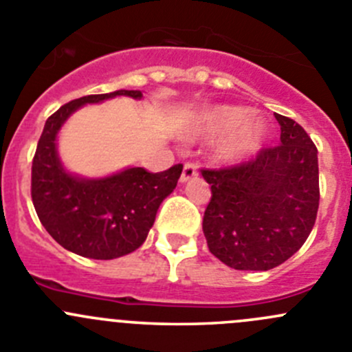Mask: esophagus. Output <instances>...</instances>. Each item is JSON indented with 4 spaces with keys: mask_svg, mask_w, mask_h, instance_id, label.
I'll list each match as a JSON object with an SVG mask.
<instances>
[{
    "mask_svg": "<svg viewBox=\"0 0 352 352\" xmlns=\"http://www.w3.org/2000/svg\"><path fill=\"white\" fill-rule=\"evenodd\" d=\"M196 175H197L196 165H194V163H186V165H184V170H182V175H180V182L182 184L189 182V180L194 179Z\"/></svg>",
    "mask_w": 352,
    "mask_h": 352,
    "instance_id": "34e87169",
    "label": "esophagus"
}]
</instances>
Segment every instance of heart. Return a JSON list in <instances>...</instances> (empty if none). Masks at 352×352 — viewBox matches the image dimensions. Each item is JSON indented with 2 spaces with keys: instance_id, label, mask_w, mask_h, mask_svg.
<instances>
[{
  "instance_id": "obj_1",
  "label": "heart",
  "mask_w": 352,
  "mask_h": 352,
  "mask_svg": "<svg viewBox=\"0 0 352 352\" xmlns=\"http://www.w3.org/2000/svg\"><path fill=\"white\" fill-rule=\"evenodd\" d=\"M221 135L213 148L220 163H239L259 151L267 141L268 125L261 117H251V110L235 104H214L197 111L187 120L184 138L204 139Z\"/></svg>"
}]
</instances>
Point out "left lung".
I'll return each instance as SVG.
<instances>
[{"mask_svg": "<svg viewBox=\"0 0 352 352\" xmlns=\"http://www.w3.org/2000/svg\"><path fill=\"white\" fill-rule=\"evenodd\" d=\"M280 144L232 168L201 170L211 184L203 218L208 248L235 270L267 272L308 239L320 203L318 151L305 129L275 113Z\"/></svg>", "mask_w": 352, "mask_h": 352, "instance_id": "8db88e82", "label": "left lung"}]
</instances>
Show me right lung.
<instances>
[{"label":"right lung","instance_id":"obj_1","mask_svg":"<svg viewBox=\"0 0 352 352\" xmlns=\"http://www.w3.org/2000/svg\"><path fill=\"white\" fill-rule=\"evenodd\" d=\"M117 96L141 100V91L91 94L63 104L46 120L32 162V203L47 234L84 258L115 259L141 248L160 204L173 192L182 165L160 173L141 166L98 179L68 172L58 156V132L84 104Z\"/></svg>","mask_w":352,"mask_h":352}]
</instances>
